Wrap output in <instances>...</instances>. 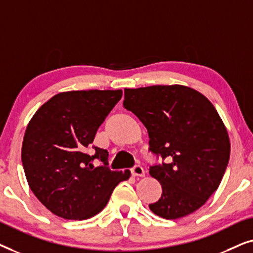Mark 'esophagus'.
Returning a JSON list of instances; mask_svg holds the SVG:
<instances>
[{
  "instance_id": "obj_1",
  "label": "esophagus",
  "mask_w": 253,
  "mask_h": 253,
  "mask_svg": "<svg viewBox=\"0 0 253 253\" xmlns=\"http://www.w3.org/2000/svg\"><path fill=\"white\" fill-rule=\"evenodd\" d=\"M131 174H132L133 176H137V177H144V176H145L144 168L139 165L134 166V167L131 169Z\"/></svg>"
}]
</instances>
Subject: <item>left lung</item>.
Returning <instances> with one entry per match:
<instances>
[{
    "label": "left lung",
    "instance_id": "8db88e82",
    "mask_svg": "<svg viewBox=\"0 0 253 253\" xmlns=\"http://www.w3.org/2000/svg\"><path fill=\"white\" fill-rule=\"evenodd\" d=\"M123 106L147 129L150 151L166 160L150 167L162 186L150 210L175 220L200 209L219 188L230 157L229 136L215 107L184 85L124 88Z\"/></svg>",
    "mask_w": 253,
    "mask_h": 253
}]
</instances>
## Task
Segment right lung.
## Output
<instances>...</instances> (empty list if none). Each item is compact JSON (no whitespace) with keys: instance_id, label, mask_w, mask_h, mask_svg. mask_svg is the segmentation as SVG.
Masks as SVG:
<instances>
[{"instance_id":"obj_1","label":"right lung","mask_w":253,"mask_h":253,"mask_svg":"<svg viewBox=\"0 0 253 253\" xmlns=\"http://www.w3.org/2000/svg\"><path fill=\"white\" fill-rule=\"evenodd\" d=\"M122 98L115 91L61 92L44 102L27 124L22 146V162L30 189L55 215L67 220H86L101 212L120 182L130 170L112 171L108 152L94 147L86 154L114 106ZM100 158L105 166L94 168Z\"/></svg>"}]
</instances>
